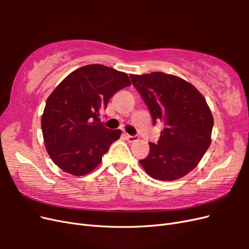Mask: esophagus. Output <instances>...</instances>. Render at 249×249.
<instances>
[{"label": "esophagus", "instance_id": "obj_1", "mask_svg": "<svg viewBox=\"0 0 249 249\" xmlns=\"http://www.w3.org/2000/svg\"><path fill=\"white\" fill-rule=\"evenodd\" d=\"M124 137L129 142H134V141H137L139 139L138 136H131V135H129V134H124Z\"/></svg>", "mask_w": 249, "mask_h": 249}]
</instances>
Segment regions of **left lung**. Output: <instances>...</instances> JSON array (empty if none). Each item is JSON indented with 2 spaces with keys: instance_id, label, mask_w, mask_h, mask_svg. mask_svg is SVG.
I'll use <instances>...</instances> for the list:
<instances>
[{
  "instance_id": "1",
  "label": "left lung",
  "mask_w": 249,
  "mask_h": 249,
  "mask_svg": "<svg viewBox=\"0 0 249 249\" xmlns=\"http://www.w3.org/2000/svg\"><path fill=\"white\" fill-rule=\"evenodd\" d=\"M157 122L164 124L159 141L149 142V154L141 166L155 179L175 180L197 166L211 144L213 115L206 99L189 82L155 71L131 74Z\"/></svg>"
}]
</instances>
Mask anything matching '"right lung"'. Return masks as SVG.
<instances>
[{"label":"right lung","instance_id":"add662e5","mask_svg":"<svg viewBox=\"0 0 249 249\" xmlns=\"http://www.w3.org/2000/svg\"><path fill=\"white\" fill-rule=\"evenodd\" d=\"M130 85L125 72L89 64L71 72L50 94L41 129L47 152L59 168L85 176L99 166L122 135L107 129L100 115L113 94Z\"/></svg>","mask_w":249,"mask_h":249}]
</instances>
